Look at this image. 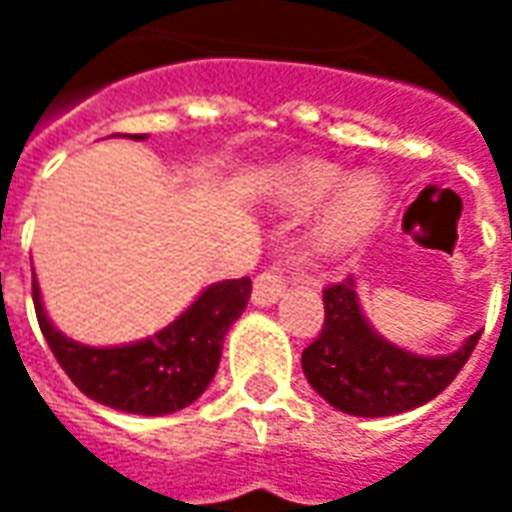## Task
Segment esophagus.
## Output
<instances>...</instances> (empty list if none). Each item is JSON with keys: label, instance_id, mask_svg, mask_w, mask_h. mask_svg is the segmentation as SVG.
<instances>
[{"label": "esophagus", "instance_id": "esophagus-1", "mask_svg": "<svg viewBox=\"0 0 512 512\" xmlns=\"http://www.w3.org/2000/svg\"><path fill=\"white\" fill-rule=\"evenodd\" d=\"M285 285H288V277L282 274V268H268L263 274L255 277V288H252V301L257 307H271L277 304L279 296L285 293Z\"/></svg>", "mask_w": 512, "mask_h": 512}]
</instances>
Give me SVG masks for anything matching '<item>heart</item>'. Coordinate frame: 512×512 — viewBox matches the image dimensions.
Masks as SVG:
<instances>
[{
	"label": "heart",
	"instance_id": "heart-1",
	"mask_svg": "<svg viewBox=\"0 0 512 512\" xmlns=\"http://www.w3.org/2000/svg\"><path fill=\"white\" fill-rule=\"evenodd\" d=\"M329 193L333 197L312 227V246L323 255H343L378 230L386 211V186L370 169L343 180V169L323 158L296 161L279 180V194L290 208H312Z\"/></svg>",
	"mask_w": 512,
	"mask_h": 512
}]
</instances>
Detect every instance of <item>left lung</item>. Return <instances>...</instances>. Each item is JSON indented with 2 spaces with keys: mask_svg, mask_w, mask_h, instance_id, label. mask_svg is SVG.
Here are the masks:
<instances>
[{
  "mask_svg": "<svg viewBox=\"0 0 512 512\" xmlns=\"http://www.w3.org/2000/svg\"><path fill=\"white\" fill-rule=\"evenodd\" d=\"M326 321L301 354L310 386L337 411L392 417L444 392L472 356L480 332L444 356H419L384 340L359 307L354 277L323 290Z\"/></svg>",
  "mask_w": 512,
  "mask_h": 512,
  "instance_id": "left-lung-1",
  "label": "left lung"
}]
</instances>
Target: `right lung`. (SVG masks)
Listing matches in <instances>:
<instances>
[{
    "label": "right lung",
    "instance_id": "right-lung-1",
    "mask_svg": "<svg viewBox=\"0 0 512 512\" xmlns=\"http://www.w3.org/2000/svg\"><path fill=\"white\" fill-rule=\"evenodd\" d=\"M131 139H145V134H131ZM249 293V277L224 279L202 290L189 310L153 337L93 348L54 329L43 310L38 279L32 277L40 332L68 378L95 403L142 417L180 411L208 389L219 370L224 334L246 310Z\"/></svg>",
    "mask_w": 512,
    "mask_h": 512
}]
</instances>
